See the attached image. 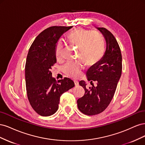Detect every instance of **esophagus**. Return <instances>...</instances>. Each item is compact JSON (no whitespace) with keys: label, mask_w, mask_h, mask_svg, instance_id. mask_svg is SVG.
Segmentation results:
<instances>
[{"label":"esophagus","mask_w":145,"mask_h":145,"mask_svg":"<svg viewBox=\"0 0 145 145\" xmlns=\"http://www.w3.org/2000/svg\"><path fill=\"white\" fill-rule=\"evenodd\" d=\"M74 84H75L76 86H78V82L77 80H74Z\"/></svg>","instance_id":"1"}]
</instances>
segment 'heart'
Listing matches in <instances>:
<instances>
[{"mask_svg": "<svg viewBox=\"0 0 145 145\" xmlns=\"http://www.w3.org/2000/svg\"><path fill=\"white\" fill-rule=\"evenodd\" d=\"M68 39L72 45L79 48L78 57L85 59L88 64L93 65L97 63L103 57L105 43L102 36L99 33L79 28L70 33ZM63 50V43L62 41H59L55 49L56 56L57 59L62 57ZM85 63L84 60L68 62L63 66L62 70L67 75L77 78L84 69Z\"/></svg>", "mask_w": 145, "mask_h": 145, "instance_id": "b5f03b06", "label": "heart"}]
</instances>
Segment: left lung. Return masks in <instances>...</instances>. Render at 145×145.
I'll use <instances>...</instances> for the list:
<instances>
[{"instance_id": "obj_1", "label": "left lung", "mask_w": 145, "mask_h": 145, "mask_svg": "<svg viewBox=\"0 0 145 145\" xmlns=\"http://www.w3.org/2000/svg\"><path fill=\"white\" fill-rule=\"evenodd\" d=\"M97 28L105 37L106 49L102 59L86 72L88 80L91 84L93 81H97V86L93 85L87 89L86 83L80 81L79 84L85 92L77 101L78 109L88 116L97 115L108 106L114 95L122 70L121 51L116 38L106 28Z\"/></svg>"}]
</instances>
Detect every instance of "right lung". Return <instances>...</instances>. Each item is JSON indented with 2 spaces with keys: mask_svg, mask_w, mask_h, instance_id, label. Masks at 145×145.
I'll use <instances>...</instances> for the list:
<instances>
[{
  "mask_svg": "<svg viewBox=\"0 0 145 145\" xmlns=\"http://www.w3.org/2000/svg\"><path fill=\"white\" fill-rule=\"evenodd\" d=\"M72 27L48 28L38 35L29 48L25 64L27 93L31 106L42 116L54 114L59 108L61 95L74 86L69 78L57 82L51 72L57 62V43Z\"/></svg>",
  "mask_w": 145,
  "mask_h": 145,
  "instance_id": "obj_1",
  "label": "right lung"
}]
</instances>
